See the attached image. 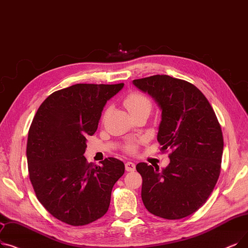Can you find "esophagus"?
Wrapping results in <instances>:
<instances>
[{
	"label": "esophagus",
	"instance_id": "1",
	"mask_svg": "<svg viewBox=\"0 0 248 248\" xmlns=\"http://www.w3.org/2000/svg\"><path fill=\"white\" fill-rule=\"evenodd\" d=\"M136 169V165L133 162H130V161H127L125 163V170L126 171H135Z\"/></svg>",
	"mask_w": 248,
	"mask_h": 248
}]
</instances>
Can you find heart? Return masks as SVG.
Masks as SVG:
<instances>
[{
	"label": "heart",
	"mask_w": 248,
	"mask_h": 248,
	"mask_svg": "<svg viewBox=\"0 0 248 248\" xmlns=\"http://www.w3.org/2000/svg\"><path fill=\"white\" fill-rule=\"evenodd\" d=\"M124 105L131 115L140 111H147L149 113L151 106H152L147 96L138 92L128 94L124 100ZM136 148L137 144L135 142H131L126 145V150L130 151V152H134Z\"/></svg>",
	"instance_id": "1"
}]
</instances>
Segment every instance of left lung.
Instances as JSON below:
<instances>
[{
  "label": "left lung",
  "mask_w": 248,
  "mask_h": 248,
  "mask_svg": "<svg viewBox=\"0 0 248 248\" xmlns=\"http://www.w3.org/2000/svg\"><path fill=\"white\" fill-rule=\"evenodd\" d=\"M161 110L157 140L172 149L170 163L159 170L141 162L142 200L155 216L176 220L189 216L207 202L220 175L223 135L211 104L186 81L167 75L134 80Z\"/></svg>",
  "instance_id": "1"
}]
</instances>
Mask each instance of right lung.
I'll return each mask as SVG.
<instances>
[{
    "label": "right lung",
    "mask_w": 248,
    "mask_h": 248,
    "mask_svg": "<svg viewBox=\"0 0 248 248\" xmlns=\"http://www.w3.org/2000/svg\"><path fill=\"white\" fill-rule=\"evenodd\" d=\"M124 84H76L42 102L29 128L26 157L29 177L40 203L60 221L92 223L109 208L111 190L124 164L106 158L87 163V136L98 127L106 102Z\"/></svg>",
    "instance_id": "right-lung-1"
}]
</instances>
